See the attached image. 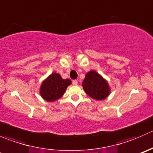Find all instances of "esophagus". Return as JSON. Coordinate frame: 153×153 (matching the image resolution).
I'll list each match as a JSON object with an SVG mask.
<instances>
[{
    "label": "esophagus",
    "mask_w": 153,
    "mask_h": 153,
    "mask_svg": "<svg viewBox=\"0 0 153 153\" xmlns=\"http://www.w3.org/2000/svg\"><path fill=\"white\" fill-rule=\"evenodd\" d=\"M72 84H73V85H77V84H78V81H77V80H73V81H72Z\"/></svg>",
    "instance_id": "1"
}]
</instances>
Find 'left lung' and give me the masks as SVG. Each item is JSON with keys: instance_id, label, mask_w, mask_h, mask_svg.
<instances>
[{"instance_id": "left-lung-1", "label": "left lung", "mask_w": 153, "mask_h": 153, "mask_svg": "<svg viewBox=\"0 0 153 153\" xmlns=\"http://www.w3.org/2000/svg\"><path fill=\"white\" fill-rule=\"evenodd\" d=\"M82 86L86 95L97 101L105 99L110 94V88L106 80L95 70L86 74Z\"/></svg>"}]
</instances>
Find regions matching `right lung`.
<instances>
[{"mask_svg": "<svg viewBox=\"0 0 153 153\" xmlns=\"http://www.w3.org/2000/svg\"><path fill=\"white\" fill-rule=\"evenodd\" d=\"M71 84L70 79H63L61 75L52 72L41 84L40 94L45 101L52 102L61 98Z\"/></svg>", "mask_w": 153, "mask_h": 153, "instance_id": "right-lung-1", "label": "right lung"}]
</instances>
